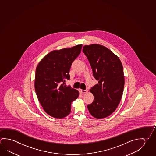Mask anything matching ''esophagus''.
<instances>
[{
	"instance_id": "obj_1",
	"label": "esophagus",
	"mask_w": 156,
	"mask_h": 156,
	"mask_svg": "<svg viewBox=\"0 0 156 156\" xmlns=\"http://www.w3.org/2000/svg\"><path fill=\"white\" fill-rule=\"evenodd\" d=\"M80 91H81V93L84 94V93H87V90H80Z\"/></svg>"
}]
</instances>
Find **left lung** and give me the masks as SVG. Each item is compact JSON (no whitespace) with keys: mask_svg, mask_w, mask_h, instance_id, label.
<instances>
[{"mask_svg":"<svg viewBox=\"0 0 156 156\" xmlns=\"http://www.w3.org/2000/svg\"><path fill=\"white\" fill-rule=\"evenodd\" d=\"M98 84L91 88L94 101L87 108L94 117L101 119L111 115L117 108L124 86L123 67L119 58L101 45H85L83 48Z\"/></svg>","mask_w":156,"mask_h":156,"instance_id":"left-lung-1","label":"left lung"}]
</instances>
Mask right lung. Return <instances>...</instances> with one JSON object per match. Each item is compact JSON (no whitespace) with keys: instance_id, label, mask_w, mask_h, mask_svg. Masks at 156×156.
Returning a JSON list of instances; mask_svg holds the SVG:
<instances>
[{"instance_id":"add662e5","label":"right lung","mask_w":156,"mask_h":156,"mask_svg":"<svg viewBox=\"0 0 156 156\" xmlns=\"http://www.w3.org/2000/svg\"><path fill=\"white\" fill-rule=\"evenodd\" d=\"M82 45L54 50L47 54L37 67L34 87L39 102L47 114L63 118L70 113L72 102L79 91L66 87L72 63L78 56Z\"/></svg>"}]
</instances>
